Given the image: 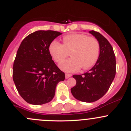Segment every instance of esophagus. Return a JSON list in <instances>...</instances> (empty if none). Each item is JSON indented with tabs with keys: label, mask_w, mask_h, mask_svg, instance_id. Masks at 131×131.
<instances>
[{
	"label": "esophagus",
	"mask_w": 131,
	"mask_h": 131,
	"mask_svg": "<svg viewBox=\"0 0 131 131\" xmlns=\"http://www.w3.org/2000/svg\"><path fill=\"white\" fill-rule=\"evenodd\" d=\"M72 77V75L71 74H68V73H66L65 74V78L66 79H68L69 77Z\"/></svg>",
	"instance_id": "esophagus-1"
}]
</instances>
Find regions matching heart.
I'll return each mask as SVG.
<instances>
[{
	"label": "heart",
	"instance_id": "b5f03b06",
	"mask_svg": "<svg viewBox=\"0 0 131 131\" xmlns=\"http://www.w3.org/2000/svg\"><path fill=\"white\" fill-rule=\"evenodd\" d=\"M51 57L56 63H60L70 52L72 58L59 64V67L65 72H75L81 67L88 69L97 61L100 53V45L95 38L84 34H71L63 38V44L53 40L49 46Z\"/></svg>",
	"mask_w": 131,
	"mask_h": 131
}]
</instances>
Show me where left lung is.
Here are the masks:
<instances>
[{
	"label": "left lung",
	"instance_id": "8db88e82",
	"mask_svg": "<svg viewBox=\"0 0 131 131\" xmlns=\"http://www.w3.org/2000/svg\"><path fill=\"white\" fill-rule=\"evenodd\" d=\"M89 32L99 42L98 59L88 72L73 75L77 83L71 92L79 101L92 103L102 97L109 89L115 76L116 60L113 47L106 38L93 30Z\"/></svg>",
	"mask_w": 131,
	"mask_h": 131
}]
</instances>
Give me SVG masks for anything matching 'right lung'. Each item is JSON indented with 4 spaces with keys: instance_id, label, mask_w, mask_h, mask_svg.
Segmentation results:
<instances>
[{
    "instance_id": "right-lung-1",
    "label": "right lung",
    "mask_w": 131,
    "mask_h": 131,
    "mask_svg": "<svg viewBox=\"0 0 131 131\" xmlns=\"http://www.w3.org/2000/svg\"><path fill=\"white\" fill-rule=\"evenodd\" d=\"M59 31L39 30L23 39L13 64V78L18 92L28 103L40 105L50 102L56 85L65 79L56 65L49 46Z\"/></svg>"
}]
</instances>
